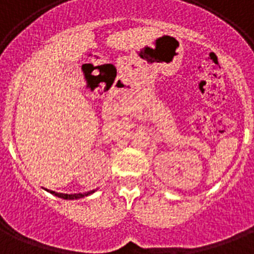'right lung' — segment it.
<instances>
[{"label": "right lung", "mask_w": 254, "mask_h": 254, "mask_svg": "<svg viewBox=\"0 0 254 254\" xmlns=\"http://www.w3.org/2000/svg\"><path fill=\"white\" fill-rule=\"evenodd\" d=\"M49 191V190H47ZM96 190H92V191H88V192L84 193H62V192H55V191H49L53 195L58 197H62V199H65V200H75V199H80V197L88 196V195H91V193L95 192Z\"/></svg>", "instance_id": "right-lung-1"}]
</instances>
